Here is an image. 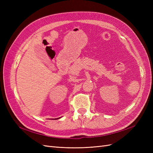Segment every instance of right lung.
I'll list each match as a JSON object with an SVG mask.
<instances>
[{"instance_id": "add662e5", "label": "right lung", "mask_w": 153, "mask_h": 153, "mask_svg": "<svg viewBox=\"0 0 153 153\" xmlns=\"http://www.w3.org/2000/svg\"><path fill=\"white\" fill-rule=\"evenodd\" d=\"M59 118H60V117H59ZM59 118H57V119H59Z\"/></svg>"}]
</instances>
